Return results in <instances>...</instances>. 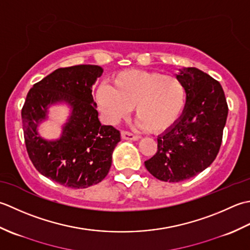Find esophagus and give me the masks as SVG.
Returning a JSON list of instances; mask_svg holds the SVG:
<instances>
[{
	"instance_id": "esophagus-1",
	"label": "esophagus",
	"mask_w": 250,
	"mask_h": 250,
	"mask_svg": "<svg viewBox=\"0 0 250 250\" xmlns=\"http://www.w3.org/2000/svg\"><path fill=\"white\" fill-rule=\"evenodd\" d=\"M121 136L122 138H123L124 140H132V141H137L139 139V137H137L135 135H132L131 132L129 131H122L121 132Z\"/></svg>"
}]
</instances>
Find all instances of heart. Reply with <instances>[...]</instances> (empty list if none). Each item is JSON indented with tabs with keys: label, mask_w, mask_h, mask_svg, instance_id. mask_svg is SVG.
I'll list each match as a JSON object with an SVG mask.
<instances>
[{
	"label": "heart",
	"mask_w": 250,
	"mask_h": 250,
	"mask_svg": "<svg viewBox=\"0 0 250 250\" xmlns=\"http://www.w3.org/2000/svg\"><path fill=\"white\" fill-rule=\"evenodd\" d=\"M112 87L100 85L95 99L105 120L116 124L135 106L139 125L163 132L179 119L186 103V88L176 76L142 70H125L111 78Z\"/></svg>",
	"instance_id": "b5f03b06"
}]
</instances>
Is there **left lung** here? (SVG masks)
<instances>
[{"label": "left lung", "mask_w": 250, "mask_h": 250, "mask_svg": "<svg viewBox=\"0 0 250 250\" xmlns=\"http://www.w3.org/2000/svg\"><path fill=\"white\" fill-rule=\"evenodd\" d=\"M186 88L179 119L157 137V151L145 166L156 179L180 182L200 174L215 161L220 149L228 104L220 83L197 68L176 74Z\"/></svg>", "instance_id": "left-lung-1"}]
</instances>
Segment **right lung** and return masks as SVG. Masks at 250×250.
I'll return each mask as SVG.
<instances>
[{"label": "right lung", "mask_w": 250, "mask_h": 250, "mask_svg": "<svg viewBox=\"0 0 250 250\" xmlns=\"http://www.w3.org/2000/svg\"><path fill=\"white\" fill-rule=\"evenodd\" d=\"M104 73L100 65L60 68L29 90L21 110L24 142L30 160L40 174L72 189H85L103 181L112 164V153L121 141L114 127L101 125L91 95ZM65 104L70 114L59 139L48 141L38 127L49 118V108Z\"/></svg>", "instance_id": "1"}]
</instances>
